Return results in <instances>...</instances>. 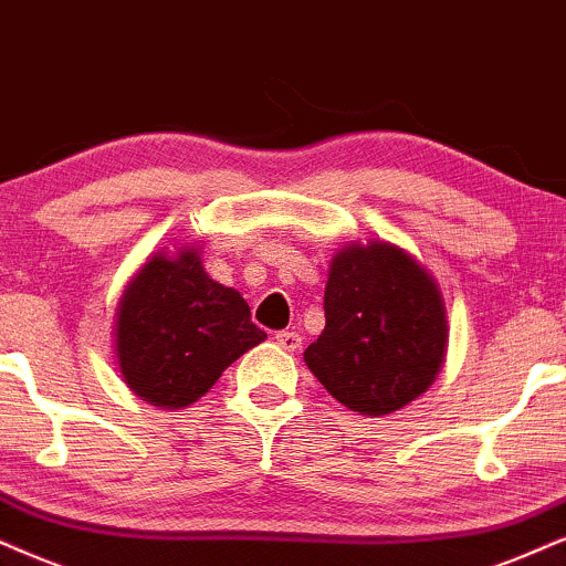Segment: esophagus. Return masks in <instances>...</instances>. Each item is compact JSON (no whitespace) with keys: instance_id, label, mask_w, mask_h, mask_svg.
Segmentation results:
<instances>
[{"instance_id":"esophagus-1","label":"esophagus","mask_w":566,"mask_h":566,"mask_svg":"<svg viewBox=\"0 0 566 566\" xmlns=\"http://www.w3.org/2000/svg\"><path fill=\"white\" fill-rule=\"evenodd\" d=\"M274 342L282 349H287V353H295V349H300V345H303V336L297 332H276Z\"/></svg>"}]
</instances>
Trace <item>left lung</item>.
I'll return each instance as SVG.
<instances>
[{
  "mask_svg": "<svg viewBox=\"0 0 566 566\" xmlns=\"http://www.w3.org/2000/svg\"><path fill=\"white\" fill-rule=\"evenodd\" d=\"M326 328L305 366L336 402L389 415L431 386L447 349V313L431 274L389 242L336 253L324 295Z\"/></svg>",
  "mask_w": 566,
  "mask_h": 566,
  "instance_id": "8db88e82",
  "label": "left lung"
}]
</instances>
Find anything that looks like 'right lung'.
Returning <instances> with one entry per match:
<instances>
[{
    "label": "right lung",
    "instance_id": "obj_1",
    "mask_svg": "<svg viewBox=\"0 0 566 566\" xmlns=\"http://www.w3.org/2000/svg\"><path fill=\"white\" fill-rule=\"evenodd\" d=\"M238 290L203 271L198 250L154 255L125 290L117 313V360L125 384L156 407L180 410L203 397L221 370L261 345Z\"/></svg>",
    "mask_w": 566,
    "mask_h": 566
}]
</instances>
